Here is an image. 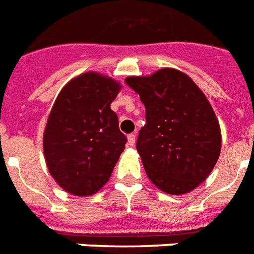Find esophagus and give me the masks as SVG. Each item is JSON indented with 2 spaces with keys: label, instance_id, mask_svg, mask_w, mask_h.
Returning <instances> with one entry per match:
<instances>
[{
  "label": "esophagus",
  "instance_id": "obj_1",
  "mask_svg": "<svg viewBox=\"0 0 254 254\" xmlns=\"http://www.w3.org/2000/svg\"><path fill=\"white\" fill-rule=\"evenodd\" d=\"M127 145H129V146H134L135 145V135L134 134L127 135Z\"/></svg>",
  "mask_w": 254,
  "mask_h": 254
}]
</instances>
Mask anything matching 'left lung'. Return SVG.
I'll return each instance as SVG.
<instances>
[{
	"mask_svg": "<svg viewBox=\"0 0 254 254\" xmlns=\"http://www.w3.org/2000/svg\"><path fill=\"white\" fill-rule=\"evenodd\" d=\"M125 81L146 109L137 151L149 179L170 195L196 189L211 174L221 149L219 121L204 93L174 68Z\"/></svg>",
	"mask_w": 254,
	"mask_h": 254,
	"instance_id": "obj_1",
	"label": "left lung"
}]
</instances>
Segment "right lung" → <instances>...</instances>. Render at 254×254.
Returning <instances> with one entry per match:
<instances>
[{
    "mask_svg": "<svg viewBox=\"0 0 254 254\" xmlns=\"http://www.w3.org/2000/svg\"><path fill=\"white\" fill-rule=\"evenodd\" d=\"M121 84L97 72L73 77L50 112L43 153L51 177L76 196L97 192L112 175L127 137L111 109Z\"/></svg>",
    "mask_w": 254,
    "mask_h": 254,
    "instance_id": "1",
    "label": "right lung"
}]
</instances>
